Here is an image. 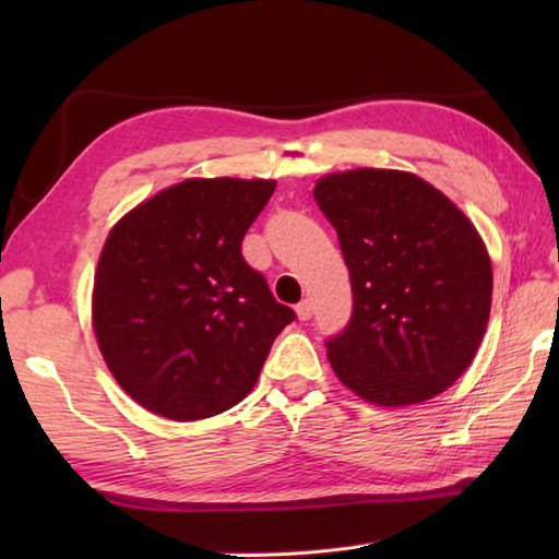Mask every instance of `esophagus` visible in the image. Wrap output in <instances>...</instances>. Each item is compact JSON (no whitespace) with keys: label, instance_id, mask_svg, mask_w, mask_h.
<instances>
[{"label":"esophagus","instance_id":"obj_1","mask_svg":"<svg viewBox=\"0 0 559 559\" xmlns=\"http://www.w3.org/2000/svg\"><path fill=\"white\" fill-rule=\"evenodd\" d=\"M295 312H298V319H300V322H307V319L312 317L314 307H312V302H310V300H302L298 307H295Z\"/></svg>","mask_w":559,"mask_h":559}]
</instances>
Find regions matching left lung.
Instances as JSON below:
<instances>
[{"label": "left lung", "mask_w": 559, "mask_h": 559, "mask_svg": "<svg viewBox=\"0 0 559 559\" xmlns=\"http://www.w3.org/2000/svg\"><path fill=\"white\" fill-rule=\"evenodd\" d=\"M314 201L350 273L353 314L326 341L329 362L377 406L442 394L466 372L488 326L492 266L480 235L418 175H326Z\"/></svg>", "instance_id": "obj_1"}]
</instances>
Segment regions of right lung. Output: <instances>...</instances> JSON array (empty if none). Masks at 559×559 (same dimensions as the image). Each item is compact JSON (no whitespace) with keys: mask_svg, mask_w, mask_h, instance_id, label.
I'll return each mask as SVG.
<instances>
[{"mask_svg":"<svg viewBox=\"0 0 559 559\" xmlns=\"http://www.w3.org/2000/svg\"><path fill=\"white\" fill-rule=\"evenodd\" d=\"M273 180H185L110 230L93 286V329L129 396L170 420L240 403L295 312L247 264L242 240Z\"/></svg>","mask_w":559,"mask_h":559,"instance_id":"right-lung-1","label":"right lung"}]
</instances>
